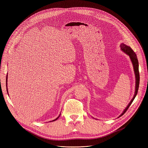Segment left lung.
<instances>
[{
    "mask_svg": "<svg viewBox=\"0 0 148 148\" xmlns=\"http://www.w3.org/2000/svg\"><path fill=\"white\" fill-rule=\"evenodd\" d=\"M120 47L122 51H123L125 53H126L127 55H128L131 58V60L132 61V63L133 64V67H134V73H135V79H136V84H135V95L133 97V98L131 99V102L129 103V104L128 105V106L126 107V108L124 110V111H123V112L121 114V115L119 116H121L122 115H123L126 111L128 110V109L129 108L130 106L131 105V103H132L133 101L134 100L135 97L137 95L138 93V88H139V63H138V58L137 56L136 55V54L135 53V52L133 51V50L130 47L125 45L123 43L121 44L120 45Z\"/></svg>",
    "mask_w": 148,
    "mask_h": 148,
    "instance_id": "8db88e82",
    "label": "left lung"
}]
</instances>
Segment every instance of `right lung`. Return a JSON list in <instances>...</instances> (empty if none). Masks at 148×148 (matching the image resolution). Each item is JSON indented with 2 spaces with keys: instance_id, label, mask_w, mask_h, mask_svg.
<instances>
[{
  "instance_id": "add662e5",
  "label": "right lung",
  "mask_w": 148,
  "mask_h": 148,
  "mask_svg": "<svg viewBox=\"0 0 148 148\" xmlns=\"http://www.w3.org/2000/svg\"><path fill=\"white\" fill-rule=\"evenodd\" d=\"M7 78H8V75H7V76H6V84H7V81H8V79H7ZM6 87H7V84H6ZM8 88H7V92H8ZM60 116V115H59V116H58V117H57L56 119H55L53 120L52 121H54L57 120V119L59 118V116ZM50 122H51V121H50Z\"/></svg>"
}]
</instances>
